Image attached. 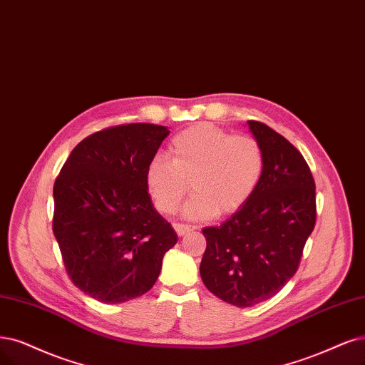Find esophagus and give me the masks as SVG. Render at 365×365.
Listing matches in <instances>:
<instances>
[{"mask_svg":"<svg viewBox=\"0 0 365 365\" xmlns=\"http://www.w3.org/2000/svg\"><path fill=\"white\" fill-rule=\"evenodd\" d=\"M173 227H174L175 233H178L180 237L191 232V227L190 225H185V224H173Z\"/></svg>","mask_w":365,"mask_h":365,"instance_id":"esophagus-1","label":"esophagus"}]
</instances>
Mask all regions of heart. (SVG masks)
<instances>
[{"label":"heart","mask_w":365,"mask_h":365,"mask_svg":"<svg viewBox=\"0 0 365 365\" xmlns=\"http://www.w3.org/2000/svg\"><path fill=\"white\" fill-rule=\"evenodd\" d=\"M168 157L150 159L144 173L148 195L156 209L171 213L187 191L182 215L186 220L227 217L252 197L262 180L264 159L259 143L248 135H232L218 126L201 123L175 135Z\"/></svg>","instance_id":"obj_1"}]
</instances>
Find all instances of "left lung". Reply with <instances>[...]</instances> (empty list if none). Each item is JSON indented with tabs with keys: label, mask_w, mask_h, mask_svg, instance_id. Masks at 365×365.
I'll return each instance as SVG.
<instances>
[{
	"label": "left lung",
	"mask_w": 365,
	"mask_h": 365,
	"mask_svg": "<svg viewBox=\"0 0 365 365\" xmlns=\"http://www.w3.org/2000/svg\"><path fill=\"white\" fill-rule=\"evenodd\" d=\"M264 168L252 197L218 227H206L200 264L205 286L245 308L272 298L298 271L316 224V185L304 156L282 135L247 121Z\"/></svg>",
	"instance_id": "8db88e82"
}]
</instances>
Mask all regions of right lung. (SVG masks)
I'll use <instances>...</instances> for the list:
<instances>
[{"label":"right lung","mask_w":365,"mask_h":365,"mask_svg":"<svg viewBox=\"0 0 365 365\" xmlns=\"http://www.w3.org/2000/svg\"><path fill=\"white\" fill-rule=\"evenodd\" d=\"M167 126L132 123L81 141L53 183L52 230L73 284L105 304L138 298L178 242L155 209L144 173Z\"/></svg>","instance_id":"add662e5"}]
</instances>
